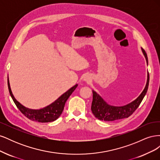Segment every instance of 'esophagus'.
Returning a JSON list of instances; mask_svg holds the SVG:
<instances>
[{
  "label": "esophagus",
  "mask_w": 160,
  "mask_h": 160,
  "mask_svg": "<svg viewBox=\"0 0 160 160\" xmlns=\"http://www.w3.org/2000/svg\"><path fill=\"white\" fill-rule=\"evenodd\" d=\"M83 81L85 82H88V83H89L91 81V76L89 75H86L84 76L83 77Z\"/></svg>",
  "instance_id": "esophagus-1"
}]
</instances>
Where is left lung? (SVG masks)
I'll return each mask as SVG.
<instances>
[{
  "mask_svg": "<svg viewBox=\"0 0 160 160\" xmlns=\"http://www.w3.org/2000/svg\"><path fill=\"white\" fill-rule=\"evenodd\" d=\"M142 51L143 55L146 57L147 64H148L146 52L143 48H142ZM149 72H148L147 83L142 93L136 99L123 106H113L108 104L99 94L93 90V101L91 104L92 113L96 118L99 120L106 121V122L128 118L137 109L146 95L149 86Z\"/></svg>",
  "mask_w": 160,
  "mask_h": 160,
  "instance_id": "1",
  "label": "left lung"
}]
</instances>
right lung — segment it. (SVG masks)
I'll list each match as a JSON object with an SVG mask.
<instances>
[{
  "instance_id": "obj_1",
  "label": "right lung",
  "mask_w": 160,
  "mask_h": 160,
  "mask_svg": "<svg viewBox=\"0 0 160 160\" xmlns=\"http://www.w3.org/2000/svg\"><path fill=\"white\" fill-rule=\"evenodd\" d=\"M77 85H78L76 84L73 87H72L71 89L66 91L65 93L61 95L54 102L52 103L49 105L47 106V107L40 109H31L25 108V106L21 104L14 98L11 89L10 83H9V80L8 77V88L9 93H10L11 98L14 101V103L17 105V108L27 118L32 121H35V122L41 123L52 122L59 118L62 111H63L67 100L68 99L72 92L77 88Z\"/></svg>"
}]
</instances>
